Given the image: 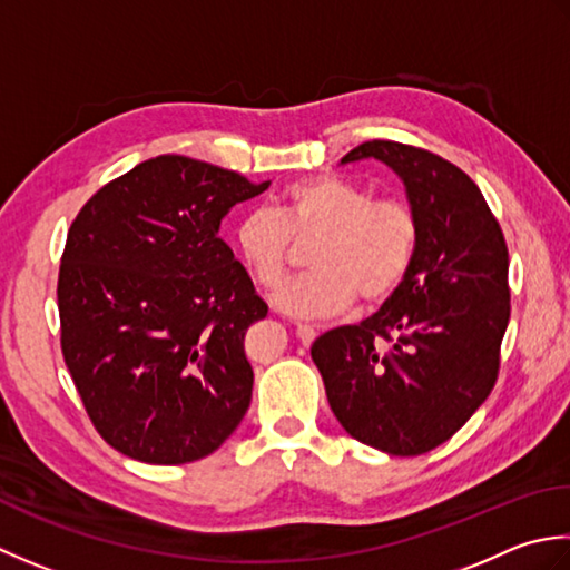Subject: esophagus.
Listing matches in <instances>:
<instances>
[{
    "label": "esophagus",
    "mask_w": 570,
    "mask_h": 570,
    "mask_svg": "<svg viewBox=\"0 0 570 570\" xmlns=\"http://www.w3.org/2000/svg\"><path fill=\"white\" fill-rule=\"evenodd\" d=\"M295 332H297V340L305 344V346L315 342V336H317V330L309 327V324H297Z\"/></svg>",
    "instance_id": "esophagus-1"
}]
</instances>
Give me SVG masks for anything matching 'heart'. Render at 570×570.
Returning a JSON list of instances; mask_svg holds the SVG:
<instances>
[{
	"mask_svg": "<svg viewBox=\"0 0 570 570\" xmlns=\"http://www.w3.org/2000/svg\"><path fill=\"white\" fill-rule=\"evenodd\" d=\"M315 236L312 271L275 289L277 309L293 317H327L358 295L364 305L389 299L415 261L421 224L415 208L334 174H315L283 189L277 208H250L234 228V246L250 277L275 287L287 271L289 246Z\"/></svg>",
	"mask_w": 570,
	"mask_h": 570,
	"instance_id": "b5f03b06",
	"label": "heart"
}]
</instances>
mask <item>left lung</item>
<instances>
[{
    "label": "left lung",
    "mask_w": 570,
    "mask_h": 570,
    "mask_svg": "<svg viewBox=\"0 0 570 570\" xmlns=\"http://www.w3.org/2000/svg\"><path fill=\"white\" fill-rule=\"evenodd\" d=\"M421 224L415 261L376 315L312 344L330 409L358 443L413 458L443 445L494 389L509 324V250L478 184L423 147L371 139Z\"/></svg>",
    "instance_id": "1"
}]
</instances>
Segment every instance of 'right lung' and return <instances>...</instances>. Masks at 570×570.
<instances>
[{"instance_id":"right-lung-1","label":"right lung","mask_w":570,"mask_h":570,"mask_svg":"<svg viewBox=\"0 0 570 570\" xmlns=\"http://www.w3.org/2000/svg\"><path fill=\"white\" fill-rule=\"evenodd\" d=\"M268 187L159 155L92 194L68 228L56 287L63 362L90 423L122 455L202 460L246 415L243 336L268 305L218 226Z\"/></svg>"}]
</instances>
